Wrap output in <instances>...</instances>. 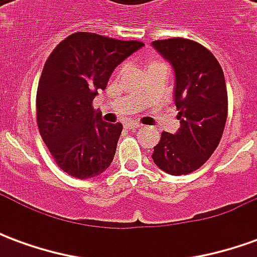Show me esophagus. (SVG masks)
<instances>
[{"label": "esophagus", "instance_id": "obj_1", "mask_svg": "<svg viewBox=\"0 0 257 257\" xmlns=\"http://www.w3.org/2000/svg\"><path fill=\"white\" fill-rule=\"evenodd\" d=\"M126 126H128L129 129H132V131H136V129H139L140 126H142V123L135 122V121H132V122L126 123Z\"/></svg>", "mask_w": 257, "mask_h": 257}]
</instances>
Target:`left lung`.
Listing matches in <instances>:
<instances>
[{"label":"left lung","instance_id":"obj_1","mask_svg":"<svg viewBox=\"0 0 257 257\" xmlns=\"http://www.w3.org/2000/svg\"><path fill=\"white\" fill-rule=\"evenodd\" d=\"M175 71V104L180 128L162 132L153 161L164 172H194L209 160L221 139L227 119L224 74L216 58L201 44L186 38L151 42Z\"/></svg>","mask_w":257,"mask_h":257}]
</instances>
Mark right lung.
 <instances>
[{"instance_id":"add662e5","label":"right lung","mask_w":257,"mask_h":257,"mask_svg":"<svg viewBox=\"0 0 257 257\" xmlns=\"http://www.w3.org/2000/svg\"><path fill=\"white\" fill-rule=\"evenodd\" d=\"M145 47L95 33H74L53 49L37 90V122L58 167L73 178H96L110 167L122 123L92 107L114 68Z\"/></svg>"}]
</instances>
